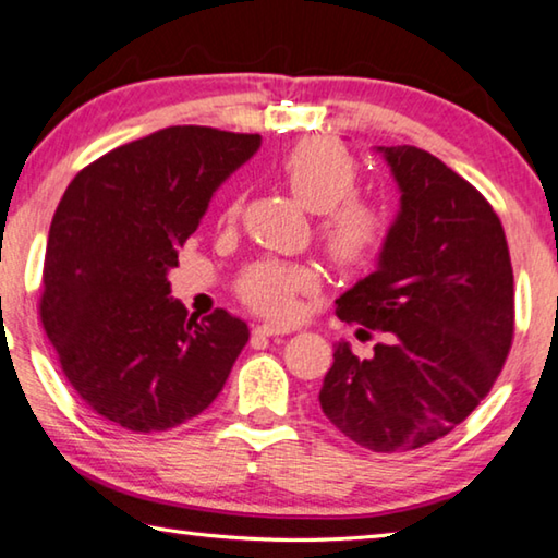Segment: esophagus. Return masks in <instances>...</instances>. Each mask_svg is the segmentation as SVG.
I'll use <instances>...</instances> for the list:
<instances>
[{"label": "esophagus", "instance_id": "34e87169", "mask_svg": "<svg viewBox=\"0 0 558 558\" xmlns=\"http://www.w3.org/2000/svg\"><path fill=\"white\" fill-rule=\"evenodd\" d=\"M292 329L290 327H282V325H258L256 327V335L260 337H276V335H290Z\"/></svg>", "mask_w": 558, "mask_h": 558}]
</instances>
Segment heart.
Segmentation results:
<instances>
[{
  "label": "heart",
  "mask_w": 558,
  "mask_h": 558,
  "mask_svg": "<svg viewBox=\"0 0 558 558\" xmlns=\"http://www.w3.org/2000/svg\"><path fill=\"white\" fill-rule=\"evenodd\" d=\"M276 174L305 209L319 214V248L337 270H362L379 256L389 221L369 199L356 196L359 169L354 157L332 140L310 137L290 147L276 162ZM241 209L235 199L226 216ZM319 278L310 266L258 260L239 278V298L256 313L286 319L298 313L300 295L317 290Z\"/></svg>",
  "instance_id": "b5f03b06"
}]
</instances>
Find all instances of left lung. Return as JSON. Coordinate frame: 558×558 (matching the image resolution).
<instances>
[{"label":"left lung","mask_w":558,"mask_h":558,"mask_svg":"<svg viewBox=\"0 0 558 558\" xmlns=\"http://www.w3.org/2000/svg\"><path fill=\"white\" fill-rule=\"evenodd\" d=\"M401 192L379 266L337 317L384 335L369 359L335 347L319 405L362 448L428 446L477 409L514 335V276L499 216L426 149L376 147ZM364 332V329H359Z\"/></svg>","instance_id":"obj_1"}]
</instances>
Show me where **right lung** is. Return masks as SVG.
<instances>
[{
  "label": "right lung",
  "mask_w": 558,
  "mask_h": 558,
  "mask_svg": "<svg viewBox=\"0 0 558 558\" xmlns=\"http://www.w3.org/2000/svg\"><path fill=\"white\" fill-rule=\"evenodd\" d=\"M258 147L260 135L174 125L110 149L65 189L39 317L73 391L116 426L155 433L199 415L248 342V325L226 310L189 317L167 272Z\"/></svg>",
  "instance_id": "obj_1"
}]
</instances>
